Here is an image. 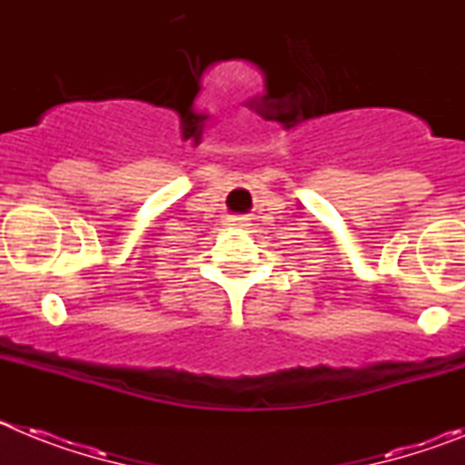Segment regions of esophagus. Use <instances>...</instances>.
<instances>
[{
	"instance_id": "1",
	"label": "esophagus",
	"mask_w": 465,
	"mask_h": 465,
	"mask_svg": "<svg viewBox=\"0 0 465 465\" xmlns=\"http://www.w3.org/2000/svg\"><path fill=\"white\" fill-rule=\"evenodd\" d=\"M228 225H235V228H242V225H246V219H242V216H232Z\"/></svg>"
}]
</instances>
